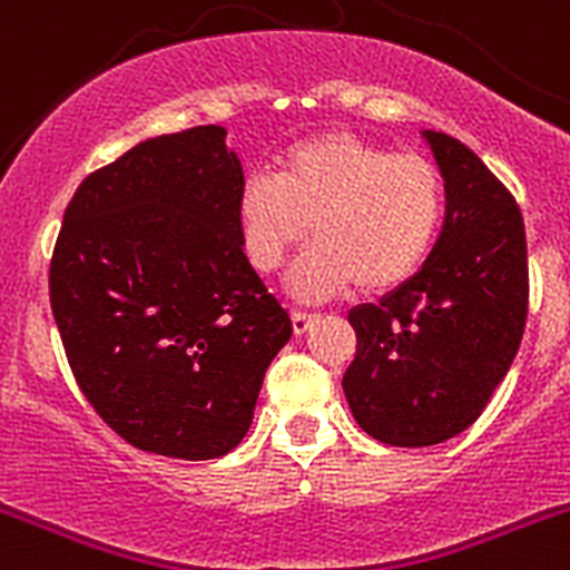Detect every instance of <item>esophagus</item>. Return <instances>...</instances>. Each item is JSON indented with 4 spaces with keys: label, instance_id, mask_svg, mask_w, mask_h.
Masks as SVG:
<instances>
[{
    "label": "esophagus",
    "instance_id": "34e87169",
    "mask_svg": "<svg viewBox=\"0 0 570 570\" xmlns=\"http://www.w3.org/2000/svg\"><path fill=\"white\" fill-rule=\"evenodd\" d=\"M314 320H316V314L294 311V314H291V322H294V334H305V331H308L311 325H314Z\"/></svg>",
    "mask_w": 570,
    "mask_h": 570
}]
</instances>
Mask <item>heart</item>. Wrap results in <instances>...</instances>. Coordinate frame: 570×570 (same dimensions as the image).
<instances>
[{
  "mask_svg": "<svg viewBox=\"0 0 570 570\" xmlns=\"http://www.w3.org/2000/svg\"><path fill=\"white\" fill-rule=\"evenodd\" d=\"M445 219V183L428 156L391 154L354 134H316L276 156V174H248L236 194L242 250L274 274L308 236L291 288L331 299L400 288L425 265Z\"/></svg>",
  "mask_w": 570,
  "mask_h": 570,
  "instance_id": "1",
  "label": "heart"
}]
</instances>
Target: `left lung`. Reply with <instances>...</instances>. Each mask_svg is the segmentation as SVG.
Here are the masks:
<instances>
[{"mask_svg":"<svg viewBox=\"0 0 570 570\" xmlns=\"http://www.w3.org/2000/svg\"><path fill=\"white\" fill-rule=\"evenodd\" d=\"M422 136L445 179L440 239L411 279L347 314L356 356L342 376L362 431L396 448L440 445L480 420L528 316L520 205L460 139Z\"/></svg>","mask_w":570,"mask_h":570,"instance_id":"1","label":"left lung"}]
</instances>
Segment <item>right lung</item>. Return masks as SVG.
I'll use <instances>...</instances> for the list:
<instances>
[{
	"label": "right lung",
	"mask_w": 570,
	"mask_h": 570,
	"mask_svg": "<svg viewBox=\"0 0 570 570\" xmlns=\"http://www.w3.org/2000/svg\"><path fill=\"white\" fill-rule=\"evenodd\" d=\"M242 179L225 128L199 125L94 170L65 208L50 308L70 371L94 411L148 454L234 451L294 334L242 250Z\"/></svg>",
	"instance_id": "1"
}]
</instances>
